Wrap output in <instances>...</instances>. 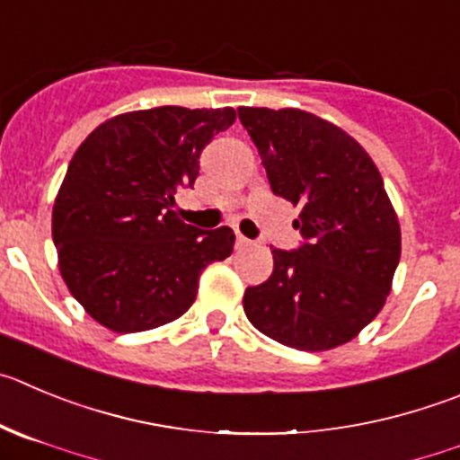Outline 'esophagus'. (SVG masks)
I'll return each instance as SVG.
<instances>
[{
	"mask_svg": "<svg viewBox=\"0 0 460 460\" xmlns=\"http://www.w3.org/2000/svg\"><path fill=\"white\" fill-rule=\"evenodd\" d=\"M238 244H240V247H247V244H252V240L244 238L243 234H238Z\"/></svg>",
	"mask_w": 460,
	"mask_h": 460,
	"instance_id": "34e87169",
	"label": "esophagus"
}]
</instances>
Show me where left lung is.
<instances>
[{
	"mask_svg": "<svg viewBox=\"0 0 460 460\" xmlns=\"http://www.w3.org/2000/svg\"><path fill=\"white\" fill-rule=\"evenodd\" d=\"M274 195L299 206L295 250L274 247V272L244 290L250 322L304 351L345 345L367 327L390 293L402 234L384 179L367 152L327 119L297 109H247Z\"/></svg>",
	"mask_w": 460,
	"mask_h": 460,
	"instance_id": "8db88e82",
	"label": "left lung"
}]
</instances>
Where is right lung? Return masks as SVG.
<instances>
[{
  "label": "right lung",
  "mask_w": 460,
  "mask_h": 460,
  "mask_svg": "<svg viewBox=\"0 0 460 460\" xmlns=\"http://www.w3.org/2000/svg\"><path fill=\"white\" fill-rule=\"evenodd\" d=\"M234 109L133 111L100 124L76 149L51 235L67 288L118 333L161 327L197 297L201 270L234 252L229 226L201 231L174 216L199 156L234 124Z\"/></svg>",
  "instance_id": "1"
}]
</instances>
